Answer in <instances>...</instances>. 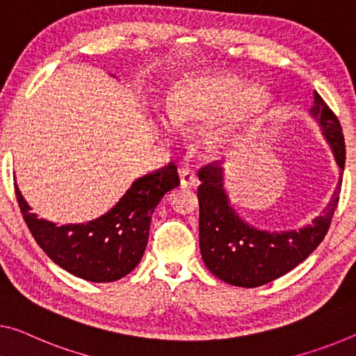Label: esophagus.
I'll return each instance as SVG.
<instances>
[{"label": "esophagus", "instance_id": "1", "mask_svg": "<svg viewBox=\"0 0 356 356\" xmlns=\"http://www.w3.org/2000/svg\"><path fill=\"white\" fill-rule=\"evenodd\" d=\"M179 183H181L183 188H193L195 186V175L189 168H181L179 170Z\"/></svg>", "mask_w": 356, "mask_h": 356}]
</instances>
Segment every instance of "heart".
<instances>
[{"label":"heart","instance_id":"1","mask_svg":"<svg viewBox=\"0 0 356 356\" xmlns=\"http://www.w3.org/2000/svg\"><path fill=\"white\" fill-rule=\"evenodd\" d=\"M272 109L269 95L231 74H202L175 87L165 103L173 127H207L204 141L215 152L237 145L264 121Z\"/></svg>","mask_w":356,"mask_h":356}]
</instances>
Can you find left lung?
I'll return each mask as SVG.
<instances>
[{
  "label": "left lung",
  "mask_w": 356,
  "mask_h": 356,
  "mask_svg": "<svg viewBox=\"0 0 356 356\" xmlns=\"http://www.w3.org/2000/svg\"><path fill=\"white\" fill-rule=\"evenodd\" d=\"M309 114L318 124L339 167L334 193L326 209L299 229L269 231L251 224L234 209L227 194L222 167L210 163L199 172L200 204L199 243L207 269L220 280L234 286L256 288L280 278L310 256L330 229L337 207L346 165V143L334 113L318 92Z\"/></svg>",
  "instance_id": "1"
}]
</instances>
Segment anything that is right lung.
<instances>
[{"label": "right lung", "instance_id": "add662e5", "mask_svg": "<svg viewBox=\"0 0 356 356\" xmlns=\"http://www.w3.org/2000/svg\"><path fill=\"white\" fill-rule=\"evenodd\" d=\"M179 186L177 167L136 178L125 194L102 216L87 222L63 224L38 218L17 183L15 195L36 243L71 275L109 283L132 272L143 258L152 213L163 195Z\"/></svg>", "mask_w": 356, "mask_h": 356}]
</instances>
